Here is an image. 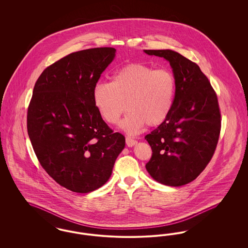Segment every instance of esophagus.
<instances>
[{
	"label": "esophagus",
	"mask_w": 248,
	"mask_h": 248,
	"mask_svg": "<svg viewBox=\"0 0 248 248\" xmlns=\"http://www.w3.org/2000/svg\"><path fill=\"white\" fill-rule=\"evenodd\" d=\"M125 142H126V145L128 146V147H133V146H135L138 141L136 140H133L132 138H130V137H127L126 139H125Z\"/></svg>",
	"instance_id": "esophagus-1"
}]
</instances>
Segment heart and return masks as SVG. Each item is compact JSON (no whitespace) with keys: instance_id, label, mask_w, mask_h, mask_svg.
Returning a JSON list of instances; mask_svg holds the SVG:
<instances>
[{"instance_id":"heart-1","label":"heart","mask_w":248,"mask_h":248,"mask_svg":"<svg viewBox=\"0 0 248 248\" xmlns=\"http://www.w3.org/2000/svg\"><path fill=\"white\" fill-rule=\"evenodd\" d=\"M177 89L174 73L144 63H130L115 71L109 83H98L93 89L94 107L106 123L117 124L126 102L128 112L121 127L137 134L147 124L155 126L171 112Z\"/></svg>"}]
</instances>
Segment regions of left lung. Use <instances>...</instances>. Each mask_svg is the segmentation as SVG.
<instances>
[{
  "instance_id": "8db88e82",
  "label": "left lung",
  "mask_w": 248,
  "mask_h": 248,
  "mask_svg": "<svg viewBox=\"0 0 248 248\" xmlns=\"http://www.w3.org/2000/svg\"><path fill=\"white\" fill-rule=\"evenodd\" d=\"M144 52L169 61L177 81L170 114L145 137L153 151L146 169L156 181L179 187L212 159L221 128L217 96L196 63L169 49Z\"/></svg>"
}]
</instances>
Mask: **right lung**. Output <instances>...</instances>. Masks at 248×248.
Listing matches in <instances>:
<instances>
[{
    "label": "right lung",
    "instance_id": "1",
    "mask_svg": "<svg viewBox=\"0 0 248 248\" xmlns=\"http://www.w3.org/2000/svg\"><path fill=\"white\" fill-rule=\"evenodd\" d=\"M112 47L71 53L42 72L28 108L27 128L43 168L60 186L87 193L111 175L124 137L98 114L93 89L115 57Z\"/></svg>",
    "mask_w": 248,
    "mask_h": 248
}]
</instances>
